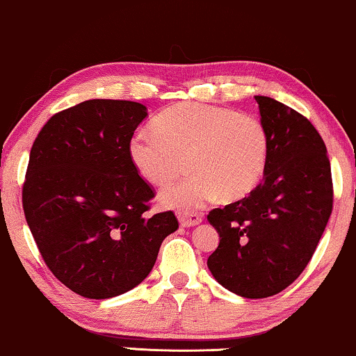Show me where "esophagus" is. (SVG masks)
Returning <instances> with one entry per match:
<instances>
[{"mask_svg": "<svg viewBox=\"0 0 356 356\" xmlns=\"http://www.w3.org/2000/svg\"><path fill=\"white\" fill-rule=\"evenodd\" d=\"M202 221H203L202 214H197V213H179V222H180V226H184V227L198 226V224L202 222Z\"/></svg>", "mask_w": 356, "mask_h": 356, "instance_id": "esophagus-1", "label": "esophagus"}]
</instances>
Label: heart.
Listing matches in <instances>:
<instances>
[{
	"instance_id": "1",
	"label": "heart",
	"mask_w": 356,
	"mask_h": 356,
	"mask_svg": "<svg viewBox=\"0 0 356 356\" xmlns=\"http://www.w3.org/2000/svg\"><path fill=\"white\" fill-rule=\"evenodd\" d=\"M152 129L154 135L137 132L129 140L130 163L140 176L161 187L184 164L190 172L159 195L166 208L193 211L216 197L237 202L257 188L266 171L269 134L253 114L179 103L159 113Z\"/></svg>"
}]
</instances>
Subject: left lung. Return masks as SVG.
<instances>
[{
	"mask_svg": "<svg viewBox=\"0 0 356 356\" xmlns=\"http://www.w3.org/2000/svg\"><path fill=\"white\" fill-rule=\"evenodd\" d=\"M269 134L263 182L216 208L208 221L219 245L208 258L214 279L245 298L287 289L312 259L332 213L327 149L312 122L269 97H254Z\"/></svg>",
	"mask_w": 356,
	"mask_h": 356,
	"instance_id": "1",
	"label": "left lung"
}]
</instances>
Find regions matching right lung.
Segmentation results:
<instances>
[{
    "label": "right lung",
    "instance_id": "right-lung-1",
    "mask_svg": "<svg viewBox=\"0 0 356 356\" xmlns=\"http://www.w3.org/2000/svg\"><path fill=\"white\" fill-rule=\"evenodd\" d=\"M143 104L88 99L56 113L30 149L22 207L58 280L85 298L126 293L148 276L179 227L172 211L145 216L153 188L129 158Z\"/></svg>",
    "mask_w": 356,
    "mask_h": 356
}]
</instances>
